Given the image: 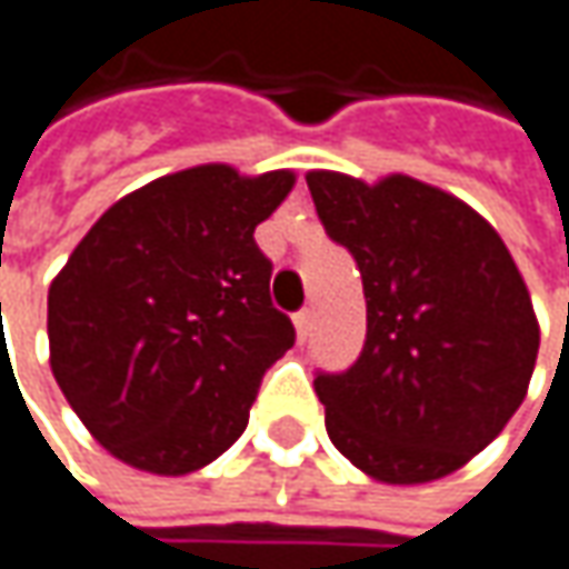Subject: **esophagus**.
Segmentation results:
<instances>
[{
	"mask_svg": "<svg viewBox=\"0 0 569 569\" xmlns=\"http://www.w3.org/2000/svg\"><path fill=\"white\" fill-rule=\"evenodd\" d=\"M295 327H298V339L303 342L310 336V327H313V313L310 310H300L298 317H295Z\"/></svg>",
	"mask_w": 569,
	"mask_h": 569,
	"instance_id": "34e87169",
	"label": "esophagus"
}]
</instances>
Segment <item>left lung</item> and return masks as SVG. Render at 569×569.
<instances>
[{
    "mask_svg": "<svg viewBox=\"0 0 569 569\" xmlns=\"http://www.w3.org/2000/svg\"><path fill=\"white\" fill-rule=\"evenodd\" d=\"M307 188L368 303L356 365L313 378L329 439L383 483L439 480L526 400L541 339L526 281L497 230L441 188L342 172H307Z\"/></svg>",
    "mask_w": 569,
    "mask_h": 569,
    "instance_id": "8db88e82",
    "label": "left lung"
}]
</instances>
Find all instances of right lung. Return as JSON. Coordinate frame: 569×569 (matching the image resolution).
<instances>
[{"label":"right lung","mask_w":569,"mask_h":569,"mask_svg":"<svg viewBox=\"0 0 569 569\" xmlns=\"http://www.w3.org/2000/svg\"><path fill=\"white\" fill-rule=\"evenodd\" d=\"M295 172L211 162L130 191L47 295L50 368L86 429L137 470L179 477L240 439L262 375L295 346L256 227Z\"/></svg>","instance_id":"1"}]
</instances>
